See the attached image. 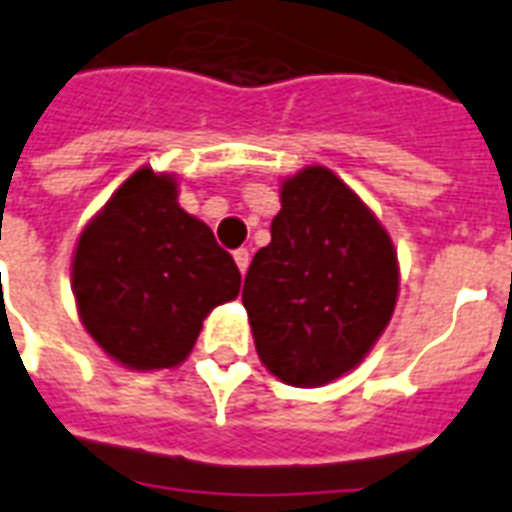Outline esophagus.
<instances>
[{
    "label": "esophagus",
    "mask_w": 512,
    "mask_h": 512,
    "mask_svg": "<svg viewBox=\"0 0 512 512\" xmlns=\"http://www.w3.org/2000/svg\"><path fill=\"white\" fill-rule=\"evenodd\" d=\"M235 264L237 269H240V275H245V272H248V264H251V253L245 251V248L235 251Z\"/></svg>",
    "instance_id": "34e87169"
}]
</instances>
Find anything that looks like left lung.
Listing matches in <instances>:
<instances>
[{
	"label": "left lung",
	"instance_id": "1",
	"mask_svg": "<svg viewBox=\"0 0 512 512\" xmlns=\"http://www.w3.org/2000/svg\"><path fill=\"white\" fill-rule=\"evenodd\" d=\"M269 232L243 288L256 352L280 382L323 387L358 366L390 323L398 253L374 211L323 165L280 184Z\"/></svg>",
	"mask_w": 512,
	"mask_h": 512
}]
</instances>
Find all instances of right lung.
Here are the masks:
<instances>
[{"mask_svg":"<svg viewBox=\"0 0 512 512\" xmlns=\"http://www.w3.org/2000/svg\"><path fill=\"white\" fill-rule=\"evenodd\" d=\"M71 291L109 358L154 371L184 363L208 312L237 299L240 269L211 227L178 205L176 176L144 165L82 229Z\"/></svg>","mask_w":512,"mask_h":512,"instance_id":"add662e5","label":"right lung"}]
</instances>
